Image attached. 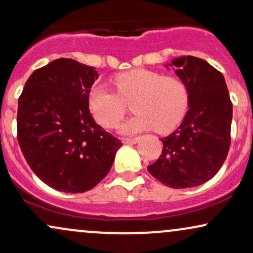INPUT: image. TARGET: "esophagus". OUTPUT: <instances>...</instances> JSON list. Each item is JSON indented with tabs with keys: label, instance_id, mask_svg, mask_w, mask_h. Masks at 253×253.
Listing matches in <instances>:
<instances>
[{
	"label": "esophagus",
	"instance_id": "1",
	"mask_svg": "<svg viewBox=\"0 0 253 253\" xmlns=\"http://www.w3.org/2000/svg\"><path fill=\"white\" fill-rule=\"evenodd\" d=\"M140 140V138H123L121 139V141L124 142V144H136Z\"/></svg>",
	"mask_w": 253,
	"mask_h": 253
}]
</instances>
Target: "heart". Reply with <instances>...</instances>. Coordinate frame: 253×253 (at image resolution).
<instances>
[{
  "instance_id": "heart-1",
  "label": "heart",
  "mask_w": 253,
  "mask_h": 253,
  "mask_svg": "<svg viewBox=\"0 0 253 253\" xmlns=\"http://www.w3.org/2000/svg\"><path fill=\"white\" fill-rule=\"evenodd\" d=\"M111 88L94 87L89 108L95 120L106 128H114L124 118L127 103L135 115L121 126V132L135 133L154 128L165 133L181 121L188 107L187 84L179 77L148 69H132L112 79Z\"/></svg>"
}]
</instances>
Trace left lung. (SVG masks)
<instances>
[{"label":"left lung","mask_w":253,"mask_h":253,"mask_svg":"<svg viewBox=\"0 0 253 253\" xmlns=\"http://www.w3.org/2000/svg\"><path fill=\"white\" fill-rule=\"evenodd\" d=\"M172 65L187 84L188 111L180 126L161 139V156L147 169L169 187H194L213 178L226 159L232 101L223 74L205 60L188 55Z\"/></svg>","instance_id":"8db88e82"}]
</instances>
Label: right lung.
<instances>
[{
  "instance_id": "obj_1",
  "label": "right lung",
  "mask_w": 253,
  "mask_h": 253,
  "mask_svg": "<svg viewBox=\"0 0 253 253\" xmlns=\"http://www.w3.org/2000/svg\"><path fill=\"white\" fill-rule=\"evenodd\" d=\"M94 67L57 59L30 75L19 97L17 140L33 172L48 186L82 193L107 175L123 146L89 112Z\"/></svg>"
}]
</instances>
